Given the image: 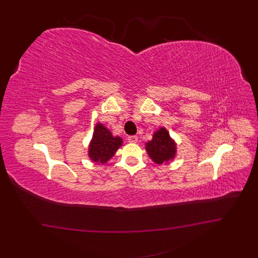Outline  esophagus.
<instances>
[{
	"instance_id": "esophagus-1",
	"label": "esophagus",
	"mask_w": 258,
	"mask_h": 258,
	"mask_svg": "<svg viewBox=\"0 0 258 258\" xmlns=\"http://www.w3.org/2000/svg\"><path fill=\"white\" fill-rule=\"evenodd\" d=\"M128 141L130 143H137L138 142V137L137 136H130V137H128Z\"/></svg>"
}]
</instances>
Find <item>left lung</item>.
Here are the masks:
<instances>
[{
	"mask_svg": "<svg viewBox=\"0 0 258 258\" xmlns=\"http://www.w3.org/2000/svg\"><path fill=\"white\" fill-rule=\"evenodd\" d=\"M146 152L155 163L169 162L175 157L176 144L166 128L161 127L154 134L153 139L145 144Z\"/></svg>",
	"mask_w": 258,
	"mask_h": 258,
	"instance_id": "left-lung-1",
	"label": "left lung"
}]
</instances>
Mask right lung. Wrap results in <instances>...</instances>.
<instances>
[{"label":"right lung","instance_id":"add662e5","mask_svg":"<svg viewBox=\"0 0 258 258\" xmlns=\"http://www.w3.org/2000/svg\"><path fill=\"white\" fill-rule=\"evenodd\" d=\"M122 145L120 137H113L112 132L102 123H97L88 148V156L93 162L106 163Z\"/></svg>","mask_w":258,"mask_h":258}]
</instances>
